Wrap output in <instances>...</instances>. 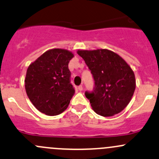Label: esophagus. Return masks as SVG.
<instances>
[{
    "mask_svg": "<svg viewBox=\"0 0 159 159\" xmlns=\"http://www.w3.org/2000/svg\"><path fill=\"white\" fill-rule=\"evenodd\" d=\"M78 89L80 91H81L83 90V87H82V85H79V86L78 87Z\"/></svg>",
    "mask_w": 159,
    "mask_h": 159,
    "instance_id": "1",
    "label": "esophagus"
}]
</instances>
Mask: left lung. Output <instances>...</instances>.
<instances>
[{
  "label": "left lung",
  "instance_id": "8db88e82",
  "mask_svg": "<svg viewBox=\"0 0 159 159\" xmlns=\"http://www.w3.org/2000/svg\"><path fill=\"white\" fill-rule=\"evenodd\" d=\"M91 70L95 87L85 92L98 114L112 116L126 107L136 89V78L130 66L118 54L108 49L78 50Z\"/></svg>",
  "mask_w": 159,
  "mask_h": 159
}]
</instances>
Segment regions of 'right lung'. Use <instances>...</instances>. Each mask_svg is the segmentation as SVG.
Wrapping results in <instances>:
<instances>
[{"label": "right lung", "mask_w": 159, "mask_h": 159, "mask_svg": "<svg viewBox=\"0 0 159 159\" xmlns=\"http://www.w3.org/2000/svg\"><path fill=\"white\" fill-rule=\"evenodd\" d=\"M73 57L74 54L68 50L49 49L28 67L25 89L32 103L41 113L56 116L68 107L75 93L68 69Z\"/></svg>", "instance_id": "add662e5"}]
</instances>
